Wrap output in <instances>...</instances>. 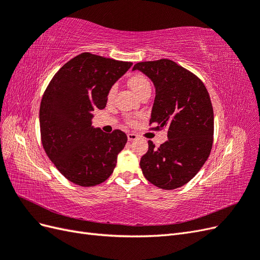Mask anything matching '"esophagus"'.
Returning a JSON list of instances; mask_svg holds the SVG:
<instances>
[{
  "mask_svg": "<svg viewBox=\"0 0 260 260\" xmlns=\"http://www.w3.org/2000/svg\"><path fill=\"white\" fill-rule=\"evenodd\" d=\"M127 137H128L129 141H135L138 139V136L136 135V133H128Z\"/></svg>",
  "mask_w": 260,
  "mask_h": 260,
  "instance_id": "esophagus-1",
  "label": "esophagus"
}]
</instances>
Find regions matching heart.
<instances>
[{
    "mask_svg": "<svg viewBox=\"0 0 260 260\" xmlns=\"http://www.w3.org/2000/svg\"><path fill=\"white\" fill-rule=\"evenodd\" d=\"M128 84L130 88L138 94L139 96L142 93H144L145 91L151 90V83H149L147 78L142 74H136V75L131 76L128 80ZM115 92H116V89H115V86H113V88H111V90L108 91V94H107L108 101H112V99L115 95Z\"/></svg>",
    "mask_w": 260,
    "mask_h": 260,
    "instance_id": "1",
    "label": "heart"
}]
</instances>
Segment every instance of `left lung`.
Returning <instances> with one entry per match:
<instances>
[{
	"label": "left lung",
	"mask_w": 260,
	"mask_h": 260,
	"mask_svg": "<svg viewBox=\"0 0 260 260\" xmlns=\"http://www.w3.org/2000/svg\"><path fill=\"white\" fill-rule=\"evenodd\" d=\"M140 70L155 86L149 124L167 130L168 140L148 151L140 166L157 187L174 190L187 183L207 160L214 140V111L206 86L199 77L170 59L141 61Z\"/></svg>",
	"instance_id": "1"
}]
</instances>
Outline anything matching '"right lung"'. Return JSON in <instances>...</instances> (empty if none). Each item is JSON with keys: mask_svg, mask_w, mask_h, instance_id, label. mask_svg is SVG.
<instances>
[{"mask_svg": "<svg viewBox=\"0 0 260 260\" xmlns=\"http://www.w3.org/2000/svg\"><path fill=\"white\" fill-rule=\"evenodd\" d=\"M132 66L91 53L67 61L52 78L40 105L41 141L46 155L70 182L93 186L113 174L127 143L120 130L93 128L92 112L103 109L114 83Z\"/></svg>", "mask_w": 260, "mask_h": 260, "instance_id": "right-lung-1", "label": "right lung"}]
</instances>
